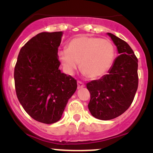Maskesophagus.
<instances>
[{"mask_svg": "<svg viewBox=\"0 0 153 153\" xmlns=\"http://www.w3.org/2000/svg\"><path fill=\"white\" fill-rule=\"evenodd\" d=\"M78 89H81V88H85V84L82 83L81 81H78Z\"/></svg>", "mask_w": 153, "mask_h": 153, "instance_id": "obj_1", "label": "esophagus"}]
</instances>
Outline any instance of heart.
Masks as SVG:
<instances>
[{"label": "heart", "mask_w": 153, "mask_h": 153, "mask_svg": "<svg viewBox=\"0 0 153 153\" xmlns=\"http://www.w3.org/2000/svg\"><path fill=\"white\" fill-rule=\"evenodd\" d=\"M115 55V47L109 40L81 35L70 41L67 50L59 51L58 58L68 75H72L81 62L85 75L98 78L109 71Z\"/></svg>", "instance_id": "1"}]
</instances>
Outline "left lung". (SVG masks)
Segmentation results:
<instances>
[{
	"mask_svg": "<svg viewBox=\"0 0 153 153\" xmlns=\"http://www.w3.org/2000/svg\"><path fill=\"white\" fill-rule=\"evenodd\" d=\"M119 56L107 75L87 84L91 94L88 109L94 118L111 120L123 114L132 103L138 87V60L128 43L108 32Z\"/></svg>",
	"mask_w": 153,
	"mask_h": 153,
	"instance_id": "left-lung-1",
	"label": "left lung"
}]
</instances>
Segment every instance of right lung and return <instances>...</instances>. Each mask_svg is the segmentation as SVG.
<instances>
[{
	"label": "right lung",
	"mask_w": 153,
	"mask_h": 153,
	"mask_svg": "<svg viewBox=\"0 0 153 153\" xmlns=\"http://www.w3.org/2000/svg\"><path fill=\"white\" fill-rule=\"evenodd\" d=\"M62 31L41 32L21 48L14 69L17 98L25 112L44 124L62 117L77 81L59 68Z\"/></svg>",
	"instance_id": "obj_1"
}]
</instances>
